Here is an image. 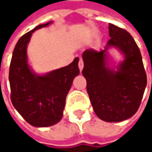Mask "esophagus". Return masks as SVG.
Wrapping results in <instances>:
<instances>
[{"instance_id":"34e87169","label":"esophagus","mask_w":152,"mask_h":152,"mask_svg":"<svg viewBox=\"0 0 152 152\" xmlns=\"http://www.w3.org/2000/svg\"><path fill=\"white\" fill-rule=\"evenodd\" d=\"M79 70H80V72L83 70V68H84V61H83V60L80 58L79 59Z\"/></svg>"}]
</instances>
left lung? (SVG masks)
Here are the masks:
<instances>
[{
	"mask_svg": "<svg viewBox=\"0 0 152 152\" xmlns=\"http://www.w3.org/2000/svg\"><path fill=\"white\" fill-rule=\"evenodd\" d=\"M108 28L111 38L104 50L84 51L82 73L95 113L105 122L115 123L128 119L137 112L147 78L140 51L131 34L112 23ZM111 47L124 56L117 67L109 63Z\"/></svg>",
	"mask_w": 152,
	"mask_h": 152,
	"instance_id": "1",
	"label": "left lung"
}]
</instances>
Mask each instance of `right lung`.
Returning <instances> with one entry per match:
<instances>
[{"label":"right lung","mask_w":152,"mask_h":152,"mask_svg":"<svg viewBox=\"0 0 152 152\" xmlns=\"http://www.w3.org/2000/svg\"><path fill=\"white\" fill-rule=\"evenodd\" d=\"M39 24L21 37L15 45L9 70L11 101L15 109L34 127H49L62 118L67 93L79 74V57L66 67L45 74L35 73L28 62L27 46Z\"/></svg>","instance_id":"right-lung-1"}]
</instances>
